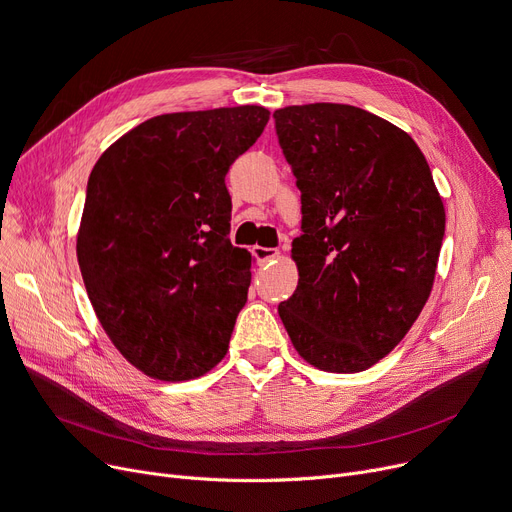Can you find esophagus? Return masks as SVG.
I'll use <instances>...</instances> for the list:
<instances>
[{"label":"esophagus","mask_w":512,"mask_h":512,"mask_svg":"<svg viewBox=\"0 0 512 512\" xmlns=\"http://www.w3.org/2000/svg\"><path fill=\"white\" fill-rule=\"evenodd\" d=\"M253 255H255V259L259 263H267V261L280 257V251L278 249H270V247H253Z\"/></svg>","instance_id":"obj_1"}]
</instances>
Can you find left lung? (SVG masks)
<instances>
[{
	"label": "left lung",
	"mask_w": 512,
	"mask_h": 512,
	"mask_svg": "<svg viewBox=\"0 0 512 512\" xmlns=\"http://www.w3.org/2000/svg\"><path fill=\"white\" fill-rule=\"evenodd\" d=\"M297 176L299 284L278 313L313 367L357 373L407 336L432 294L446 211L409 134L344 103L274 112Z\"/></svg>",
	"instance_id": "1"
}]
</instances>
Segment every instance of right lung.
Listing matches in <instances>:
<instances>
[{"label":"right lung","instance_id":"add662e5","mask_svg":"<svg viewBox=\"0 0 512 512\" xmlns=\"http://www.w3.org/2000/svg\"><path fill=\"white\" fill-rule=\"evenodd\" d=\"M267 120L261 105L161 114L91 172L80 274L107 338L149 378H201L228 351L253 259L228 238L226 174Z\"/></svg>","mask_w":512,"mask_h":512}]
</instances>
